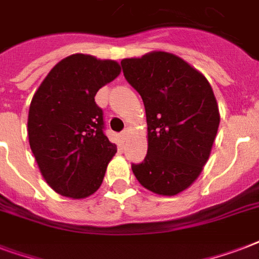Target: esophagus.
Masks as SVG:
<instances>
[{"label":"esophagus","mask_w":259,"mask_h":259,"mask_svg":"<svg viewBox=\"0 0 259 259\" xmlns=\"http://www.w3.org/2000/svg\"><path fill=\"white\" fill-rule=\"evenodd\" d=\"M129 134H130V129H125L123 132L121 133V137L123 138V140H126V138L129 137Z\"/></svg>","instance_id":"esophagus-1"}]
</instances>
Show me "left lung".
<instances>
[{"label": "left lung", "instance_id": "1", "mask_svg": "<svg viewBox=\"0 0 259 259\" xmlns=\"http://www.w3.org/2000/svg\"><path fill=\"white\" fill-rule=\"evenodd\" d=\"M125 79L141 95L148 123V154L132 164L140 184L173 196L196 180L219 127L208 80L176 55L150 52L121 62Z\"/></svg>", "mask_w": 259, "mask_h": 259}]
</instances>
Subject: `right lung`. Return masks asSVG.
<instances>
[{
	"label": "right lung",
	"mask_w": 259,
	"mask_h": 259,
	"mask_svg": "<svg viewBox=\"0 0 259 259\" xmlns=\"http://www.w3.org/2000/svg\"><path fill=\"white\" fill-rule=\"evenodd\" d=\"M119 72L114 60L71 55L50 71L32 98L30 149L48 185L63 196L93 195L117 153L103 132V111L95 95Z\"/></svg>",
	"instance_id": "add662e5"
}]
</instances>
